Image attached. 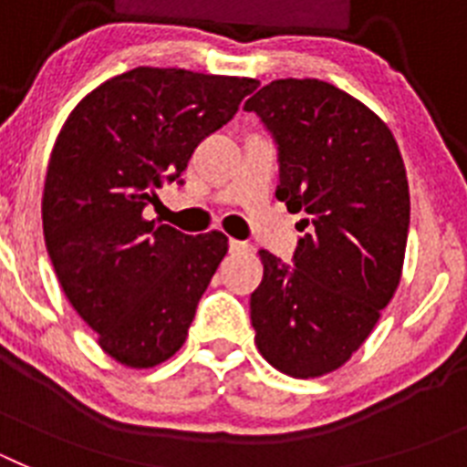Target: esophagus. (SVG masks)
Here are the masks:
<instances>
[{"label": "esophagus", "mask_w": 467, "mask_h": 467, "mask_svg": "<svg viewBox=\"0 0 467 467\" xmlns=\"http://www.w3.org/2000/svg\"><path fill=\"white\" fill-rule=\"evenodd\" d=\"M247 250H250V243L236 241V238H231L229 241V253L238 254V253H247Z\"/></svg>", "instance_id": "obj_1"}]
</instances>
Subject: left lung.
Masks as SVG:
<instances>
[{
	"mask_svg": "<svg viewBox=\"0 0 467 467\" xmlns=\"http://www.w3.org/2000/svg\"><path fill=\"white\" fill-rule=\"evenodd\" d=\"M243 109L278 150L275 196L306 213L292 264L259 250L254 344L283 374L323 377L360 348L398 290L410 231L402 156L386 123L327 81H271Z\"/></svg>",
	"mask_w": 467,
	"mask_h": 467,
	"instance_id": "1",
	"label": "left lung"
}]
</instances>
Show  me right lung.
<instances>
[{
    "mask_svg": "<svg viewBox=\"0 0 467 467\" xmlns=\"http://www.w3.org/2000/svg\"><path fill=\"white\" fill-rule=\"evenodd\" d=\"M254 88V79L135 67L86 95L57 135L41 203L48 257L74 311L121 365L154 367L187 339L229 243L142 213L156 189L182 184L198 142Z\"/></svg>",
    "mask_w": 467,
    "mask_h": 467,
    "instance_id": "add662e5",
    "label": "right lung"
}]
</instances>
